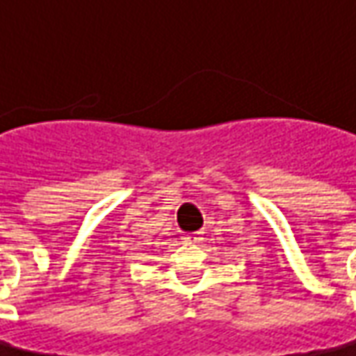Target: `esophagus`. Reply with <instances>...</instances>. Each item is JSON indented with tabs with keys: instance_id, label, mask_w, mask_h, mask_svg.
I'll list each match as a JSON object with an SVG mask.
<instances>
[{
	"instance_id": "34e87169",
	"label": "esophagus",
	"mask_w": 356,
	"mask_h": 356,
	"mask_svg": "<svg viewBox=\"0 0 356 356\" xmlns=\"http://www.w3.org/2000/svg\"><path fill=\"white\" fill-rule=\"evenodd\" d=\"M183 241H185V243H199V241H201V234H199V232L183 234Z\"/></svg>"
}]
</instances>
